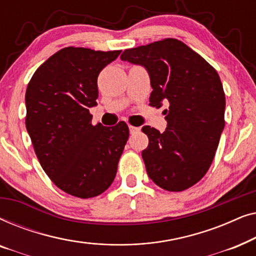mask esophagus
<instances>
[{"label": "esophagus", "instance_id": "1", "mask_svg": "<svg viewBox=\"0 0 256 256\" xmlns=\"http://www.w3.org/2000/svg\"><path fill=\"white\" fill-rule=\"evenodd\" d=\"M138 130H140V128L134 127V126L129 124V132H130V134H135V132H138Z\"/></svg>", "mask_w": 256, "mask_h": 256}]
</instances>
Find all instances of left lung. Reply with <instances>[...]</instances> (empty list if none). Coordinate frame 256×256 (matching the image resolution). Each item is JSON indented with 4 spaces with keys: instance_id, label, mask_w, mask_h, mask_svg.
<instances>
[{
    "instance_id": "1",
    "label": "left lung",
    "mask_w": 256,
    "mask_h": 256,
    "mask_svg": "<svg viewBox=\"0 0 256 256\" xmlns=\"http://www.w3.org/2000/svg\"><path fill=\"white\" fill-rule=\"evenodd\" d=\"M121 59L146 68L150 106L169 102L163 112L166 132L142 128L149 138L142 152L148 176L166 191L186 190L208 172L225 127L226 99L218 72L176 38L127 48Z\"/></svg>"
}]
</instances>
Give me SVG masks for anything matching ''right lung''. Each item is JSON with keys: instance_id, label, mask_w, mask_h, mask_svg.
Returning <instances> with one entry per match:
<instances>
[{"instance_id": "add662e5", "label": "right lung", "mask_w": 256, "mask_h": 256, "mask_svg": "<svg viewBox=\"0 0 256 256\" xmlns=\"http://www.w3.org/2000/svg\"><path fill=\"white\" fill-rule=\"evenodd\" d=\"M120 52L64 48L28 84L26 127L34 152L56 186L74 197H96L110 186L129 138L126 122L94 126L90 113L98 76Z\"/></svg>"}]
</instances>
